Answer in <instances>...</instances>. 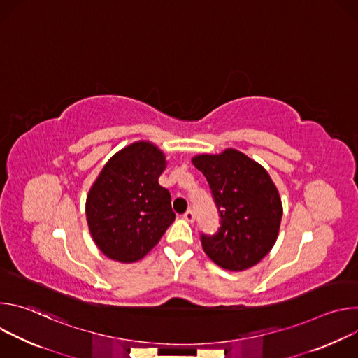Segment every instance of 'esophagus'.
Returning <instances> with one entry per match:
<instances>
[{
    "mask_svg": "<svg viewBox=\"0 0 358 358\" xmlns=\"http://www.w3.org/2000/svg\"><path fill=\"white\" fill-rule=\"evenodd\" d=\"M184 220H185L187 222H194V220H195L194 211H192V210H188V211L184 214Z\"/></svg>",
    "mask_w": 358,
    "mask_h": 358,
    "instance_id": "1",
    "label": "esophagus"
}]
</instances>
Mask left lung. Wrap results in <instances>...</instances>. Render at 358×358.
I'll return each mask as SVG.
<instances>
[{
	"label": "left lung",
	"instance_id": "8db88e82",
	"mask_svg": "<svg viewBox=\"0 0 358 358\" xmlns=\"http://www.w3.org/2000/svg\"><path fill=\"white\" fill-rule=\"evenodd\" d=\"M192 164L206 176L221 217L217 234L201 235L203 252L234 272L261 262L278 239L283 214L268 171L235 148L195 156Z\"/></svg>",
	"mask_w": 358,
	"mask_h": 358
}]
</instances>
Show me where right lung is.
Segmentation results:
<instances>
[{"instance_id":"obj_1","label":"right lung","mask_w":358,"mask_h":358,"mask_svg":"<svg viewBox=\"0 0 358 358\" xmlns=\"http://www.w3.org/2000/svg\"><path fill=\"white\" fill-rule=\"evenodd\" d=\"M166 166L156 144L136 141L100 171L86 198V220L96 246L108 258L140 261L176 220L171 195L159 184Z\"/></svg>"}]
</instances>
